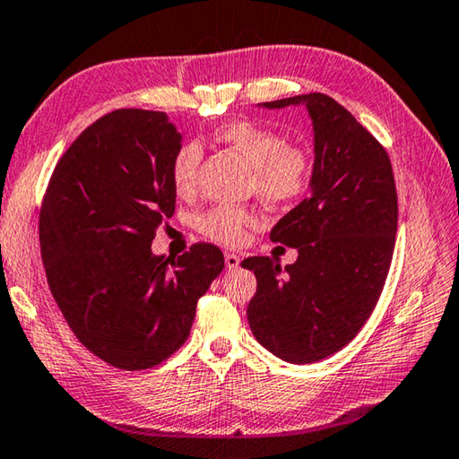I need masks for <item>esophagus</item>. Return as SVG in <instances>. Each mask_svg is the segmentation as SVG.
<instances>
[{
	"mask_svg": "<svg viewBox=\"0 0 459 459\" xmlns=\"http://www.w3.org/2000/svg\"><path fill=\"white\" fill-rule=\"evenodd\" d=\"M239 262L242 260H239L238 254H231V252L225 254V266H228V270H238Z\"/></svg>",
	"mask_w": 459,
	"mask_h": 459,
	"instance_id": "esophagus-1",
	"label": "esophagus"
}]
</instances>
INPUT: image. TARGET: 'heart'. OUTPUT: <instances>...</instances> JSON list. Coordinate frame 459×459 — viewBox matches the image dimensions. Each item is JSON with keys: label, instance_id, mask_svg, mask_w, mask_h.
<instances>
[{"label": "heart", "instance_id": "1", "mask_svg": "<svg viewBox=\"0 0 459 459\" xmlns=\"http://www.w3.org/2000/svg\"><path fill=\"white\" fill-rule=\"evenodd\" d=\"M213 141L231 147L252 167L250 189L268 205H290L308 191L315 163L308 149L290 144L284 136L250 120H228L213 131ZM204 151L197 141H183L175 149L169 175L177 193L187 195L197 185ZM258 213L244 205H213L201 213L195 228L201 236L223 246L242 244Z\"/></svg>", "mask_w": 459, "mask_h": 459}]
</instances>
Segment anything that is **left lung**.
Instances as JSON below:
<instances>
[{"instance_id": "8db88e82", "label": "left lung", "mask_w": 459, "mask_h": 459, "mask_svg": "<svg viewBox=\"0 0 459 459\" xmlns=\"http://www.w3.org/2000/svg\"><path fill=\"white\" fill-rule=\"evenodd\" d=\"M304 104L315 128L310 195L270 231L299 250L282 268L252 255L258 290L247 304L255 339L288 363L326 359L355 339L377 307L397 231V189L387 151L331 96L310 92L264 102Z\"/></svg>"}]
</instances>
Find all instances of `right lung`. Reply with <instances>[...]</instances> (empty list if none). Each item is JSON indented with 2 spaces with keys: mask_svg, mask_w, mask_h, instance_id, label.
I'll list each match as a JSON object with an SVG mask.
<instances>
[{
  "mask_svg": "<svg viewBox=\"0 0 459 459\" xmlns=\"http://www.w3.org/2000/svg\"><path fill=\"white\" fill-rule=\"evenodd\" d=\"M181 134L165 112L100 117L56 165L39 209L48 286L72 333L104 363L143 371L187 341L197 300L223 270L213 244L151 252L175 213L169 165Z\"/></svg>",
  "mask_w": 459,
  "mask_h": 459,
  "instance_id": "obj_1",
  "label": "right lung"
}]
</instances>
